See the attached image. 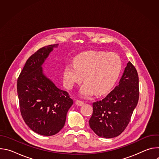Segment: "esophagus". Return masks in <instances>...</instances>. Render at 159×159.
Returning a JSON list of instances; mask_svg holds the SVG:
<instances>
[{"instance_id": "esophagus-1", "label": "esophagus", "mask_w": 159, "mask_h": 159, "mask_svg": "<svg viewBox=\"0 0 159 159\" xmlns=\"http://www.w3.org/2000/svg\"><path fill=\"white\" fill-rule=\"evenodd\" d=\"M75 104H76L77 106H82V105H83V104H84V102H83V101H82L77 100V101H75Z\"/></svg>"}]
</instances>
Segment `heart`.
<instances>
[{
    "label": "heart",
    "mask_w": 159,
    "mask_h": 159,
    "mask_svg": "<svg viewBox=\"0 0 159 159\" xmlns=\"http://www.w3.org/2000/svg\"><path fill=\"white\" fill-rule=\"evenodd\" d=\"M123 66L121 57L116 53L88 51L78 55L74 64L66 65L63 77L68 88L75 84H85L80 94L87 97L94 92L97 95L103 94L112 87L120 76Z\"/></svg>",
    "instance_id": "heart-1"
}]
</instances>
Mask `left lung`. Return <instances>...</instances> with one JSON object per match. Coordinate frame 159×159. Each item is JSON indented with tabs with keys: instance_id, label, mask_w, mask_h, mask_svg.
<instances>
[{
	"instance_id": "obj_1",
	"label": "left lung",
	"mask_w": 159,
	"mask_h": 159,
	"mask_svg": "<svg viewBox=\"0 0 159 159\" xmlns=\"http://www.w3.org/2000/svg\"><path fill=\"white\" fill-rule=\"evenodd\" d=\"M139 75L128 61L119 85L103 99L93 102L89 126L99 137H118L127 127L139 99Z\"/></svg>"
}]
</instances>
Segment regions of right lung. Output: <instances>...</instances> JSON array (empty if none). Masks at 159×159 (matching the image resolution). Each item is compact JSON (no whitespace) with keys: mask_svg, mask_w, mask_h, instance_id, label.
Here are the masks:
<instances>
[{"mask_svg":"<svg viewBox=\"0 0 159 159\" xmlns=\"http://www.w3.org/2000/svg\"><path fill=\"white\" fill-rule=\"evenodd\" d=\"M57 46L48 45L32 55L17 82L22 117L33 131L43 136L54 135L62 129L74 103L69 93L58 89L43 74L42 65Z\"/></svg>","mask_w":159,"mask_h":159,"instance_id":"obj_1","label":"right lung"}]
</instances>
